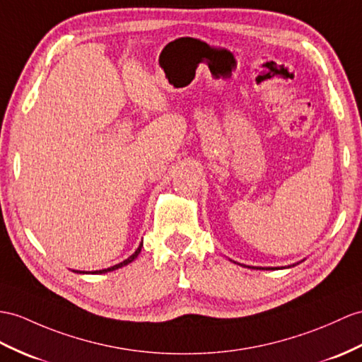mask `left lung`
Segmentation results:
<instances>
[{
    "instance_id": "obj_1",
    "label": "left lung",
    "mask_w": 362,
    "mask_h": 362,
    "mask_svg": "<svg viewBox=\"0 0 362 362\" xmlns=\"http://www.w3.org/2000/svg\"><path fill=\"white\" fill-rule=\"evenodd\" d=\"M253 269H255V267H253ZM259 269H261V267H259Z\"/></svg>"
}]
</instances>
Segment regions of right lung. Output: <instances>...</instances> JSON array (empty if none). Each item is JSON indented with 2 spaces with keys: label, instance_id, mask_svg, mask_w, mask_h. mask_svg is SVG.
I'll return each instance as SVG.
<instances>
[{
  "label": "right lung",
  "instance_id": "add662e5",
  "mask_svg": "<svg viewBox=\"0 0 362 362\" xmlns=\"http://www.w3.org/2000/svg\"><path fill=\"white\" fill-rule=\"evenodd\" d=\"M141 247H143V244H139V247L135 250L134 255H130V257H129L126 261H122V262L117 264V266H112V267H109V269H103V270H95V272H92V273H107V272H112V270H117V269H119V267L127 266L129 262H132V261H134V259L138 257L139 252H141ZM78 273H87V272H78Z\"/></svg>",
  "mask_w": 362,
  "mask_h": 362
}]
</instances>
